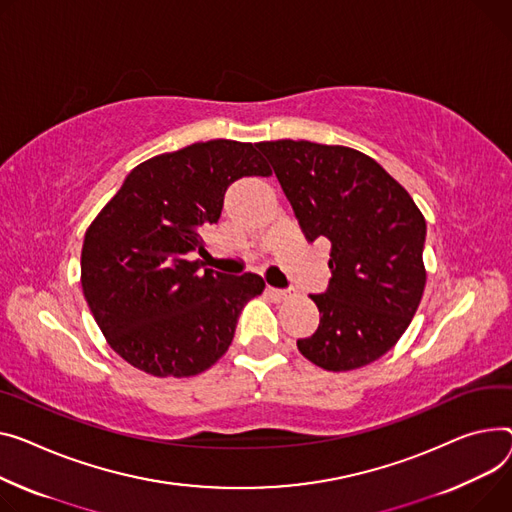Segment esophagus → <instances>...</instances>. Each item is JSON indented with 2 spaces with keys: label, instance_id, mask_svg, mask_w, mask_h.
Returning a JSON list of instances; mask_svg holds the SVG:
<instances>
[{
  "label": "esophagus",
  "instance_id": "34e87169",
  "mask_svg": "<svg viewBox=\"0 0 512 512\" xmlns=\"http://www.w3.org/2000/svg\"><path fill=\"white\" fill-rule=\"evenodd\" d=\"M265 292H267V296H269V298H274V300H278V302L288 298V292H286V290H280V288H271V286H267V288H265Z\"/></svg>",
  "mask_w": 512,
  "mask_h": 512
}]
</instances>
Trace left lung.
I'll return each instance as SVG.
<instances>
[{
	"label": "left lung",
	"instance_id": "8db88e82",
	"mask_svg": "<svg viewBox=\"0 0 512 512\" xmlns=\"http://www.w3.org/2000/svg\"><path fill=\"white\" fill-rule=\"evenodd\" d=\"M259 152L313 243H331V280L311 294L321 321L298 339L325 370H354L387 354L418 311L426 286V220L414 199L370 156L315 142H259Z\"/></svg>",
	"mask_w": 512,
	"mask_h": 512
}]
</instances>
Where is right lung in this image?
I'll use <instances>...</instances> for the list:
<instances>
[{
	"instance_id": "add662e5",
	"label": "right lung",
	"mask_w": 512,
	"mask_h": 512,
	"mask_svg": "<svg viewBox=\"0 0 512 512\" xmlns=\"http://www.w3.org/2000/svg\"><path fill=\"white\" fill-rule=\"evenodd\" d=\"M253 144L212 140L135 166L94 218L82 247L84 298L109 346L154 377H193L232 344L257 274L228 276L189 261L216 224L226 189L269 177Z\"/></svg>"
}]
</instances>
